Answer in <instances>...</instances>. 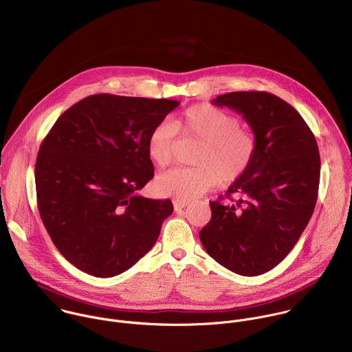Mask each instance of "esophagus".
Wrapping results in <instances>:
<instances>
[{
  "instance_id": "1",
  "label": "esophagus",
  "mask_w": 352,
  "mask_h": 352,
  "mask_svg": "<svg viewBox=\"0 0 352 352\" xmlns=\"http://www.w3.org/2000/svg\"><path fill=\"white\" fill-rule=\"evenodd\" d=\"M173 206H175V210L179 212V210L187 208V206H188V202H187V201H175V202H173Z\"/></svg>"
}]
</instances>
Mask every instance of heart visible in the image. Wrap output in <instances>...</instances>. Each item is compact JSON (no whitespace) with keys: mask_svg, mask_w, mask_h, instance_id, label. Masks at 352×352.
Wrapping results in <instances>:
<instances>
[{"mask_svg":"<svg viewBox=\"0 0 352 352\" xmlns=\"http://www.w3.org/2000/svg\"><path fill=\"white\" fill-rule=\"evenodd\" d=\"M183 138L201 142L195 168H172L155 177L158 194L177 201H190L219 186L237 182L251 166L256 140L254 133L239 124L232 113L204 104L188 108L180 118L157 124L147 139V154L160 168L170 164L177 140Z\"/></svg>","mask_w":352,"mask_h":352,"instance_id":"b5f03b06","label":"heart"}]
</instances>
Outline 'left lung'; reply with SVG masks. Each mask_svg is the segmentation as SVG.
I'll use <instances>...</instances> for the list:
<instances>
[{
	"mask_svg": "<svg viewBox=\"0 0 352 352\" xmlns=\"http://www.w3.org/2000/svg\"><path fill=\"white\" fill-rule=\"evenodd\" d=\"M212 104L243 116L256 151L226 194L236 202H210L212 219L199 239L224 267L258 276L289 254L310 221L321 169L317 140L296 109L270 93L234 91Z\"/></svg>",
	"mask_w": 352,
	"mask_h": 352,
	"instance_id": "left-lung-1",
	"label": "left lung"
}]
</instances>
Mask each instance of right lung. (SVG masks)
Returning a JSON list of instances; mask_svg holds the SVG:
<instances>
[{
    "mask_svg": "<svg viewBox=\"0 0 352 352\" xmlns=\"http://www.w3.org/2000/svg\"><path fill=\"white\" fill-rule=\"evenodd\" d=\"M179 105L96 94L65 111L43 139L35 164L39 214L57 250L82 272L118 276L157 241L173 205L138 191L154 177L148 135Z\"/></svg>",
    "mask_w": 352,
    "mask_h": 352,
    "instance_id": "obj_1",
    "label": "right lung"
}]
</instances>
